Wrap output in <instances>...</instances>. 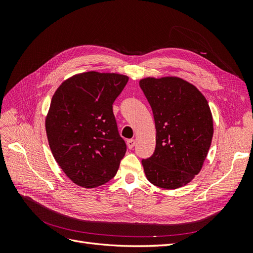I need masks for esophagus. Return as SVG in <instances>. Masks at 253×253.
Returning <instances> with one entry per match:
<instances>
[{
    "label": "esophagus",
    "mask_w": 253,
    "mask_h": 253,
    "mask_svg": "<svg viewBox=\"0 0 253 253\" xmlns=\"http://www.w3.org/2000/svg\"><path fill=\"white\" fill-rule=\"evenodd\" d=\"M135 140L134 139H128L127 141H126V145H127V148L128 149H133L134 148V145H135Z\"/></svg>",
    "instance_id": "1"
}]
</instances>
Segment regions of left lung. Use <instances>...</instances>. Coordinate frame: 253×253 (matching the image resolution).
<instances>
[{
    "label": "left lung",
    "mask_w": 253,
    "mask_h": 253,
    "mask_svg": "<svg viewBox=\"0 0 253 253\" xmlns=\"http://www.w3.org/2000/svg\"><path fill=\"white\" fill-rule=\"evenodd\" d=\"M154 115L156 147L142 159L153 185L167 189L186 186L201 172L213 137L208 101L192 83L179 77H147L139 81Z\"/></svg>",
    "instance_id": "obj_1"
}]
</instances>
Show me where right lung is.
<instances>
[{"label":"right lung","mask_w":253,"mask_h":253,"mask_svg":"<svg viewBox=\"0 0 253 253\" xmlns=\"http://www.w3.org/2000/svg\"><path fill=\"white\" fill-rule=\"evenodd\" d=\"M128 77L85 72L64 80L53 94L45 128L57 164L74 183L97 188L116 175L126 147L113 103Z\"/></svg>","instance_id":"obj_1"}]
</instances>
